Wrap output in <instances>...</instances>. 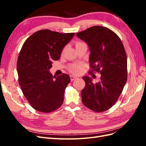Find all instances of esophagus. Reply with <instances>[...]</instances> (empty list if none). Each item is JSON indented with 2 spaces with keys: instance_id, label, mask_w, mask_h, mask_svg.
I'll return each mask as SVG.
<instances>
[{
  "instance_id": "1",
  "label": "esophagus",
  "mask_w": 146,
  "mask_h": 146,
  "mask_svg": "<svg viewBox=\"0 0 146 146\" xmlns=\"http://www.w3.org/2000/svg\"><path fill=\"white\" fill-rule=\"evenodd\" d=\"M70 80H71L72 82L74 81V80H76V78H77V77L75 76H70Z\"/></svg>"
}]
</instances>
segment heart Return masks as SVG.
<instances>
[{
  "label": "heart",
  "mask_w": 146,
  "mask_h": 146,
  "mask_svg": "<svg viewBox=\"0 0 146 146\" xmlns=\"http://www.w3.org/2000/svg\"><path fill=\"white\" fill-rule=\"evenodd\" d=\"M84 44H85L84 42H80V41L76 42V48H77L79 46H80L84 45ZM69 69H70V72H72V73H74V74H78L81 70L80 66H78V65H73L72 66H70V68Z\"/></svg>",
  "instance_id": "b5f03b06"
}]
</instances>
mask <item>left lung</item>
Wrapping results in <instances>:
<instances>
[{
	"mask_svg": "<svg viewBox=\"0 0 146 146\" xmlns=\"http://www.w3.org/2000/svg\"><path fill=\"white\" fill-rule=\"evenodd\" d=\"M76 35L89 47L91 70L101 74L100 82L96 83L91 77H82L85 82L82 102L92 111H105L116 103L127 80L125 48L117 35L102 26H93Z\"/></svg>",
	"mask_w": 146,
	"mask_h": 146,
	"instance_id": "left-lung-1",
	"label": "left lung"
}]
</instances>
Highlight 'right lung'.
I'll list each match as a JSON object with an SVG mask.
<instances>
[{
    "label": "right lung",
    "mask_w": 146,
    "mask_h": 146,
    "mask_svg": "<svg viewBox=\"0 0 146 146\" xmlns=\"http://www.w3.org/2000/svg\"><path fill=\"white\" fill-rule=\"evenodd\" d=\"M74 35L41 30L22 47L17 62L19 83L25 98L37 111L52 112L63 104L70 77L66 74L53 77L49 70Z\"/></svg>",
    "instance_id": "right-lung-1"
}]
</instances>
